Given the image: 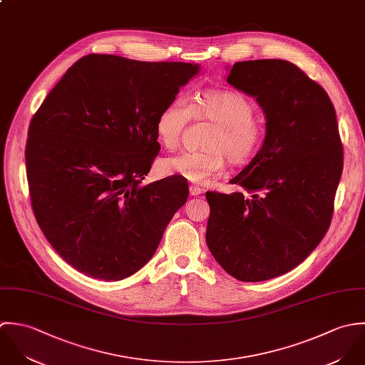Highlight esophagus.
<instances>
[{"label":"esophagus","instance_id":"obj_1","mask_svg":"<svg viewBox=\"0 0 365 365\" xmlns=\"http://www.w3.org/2000/svg\"><path fill=\"white\" fill-rule=\"evenodd\" d=\"M189 193H190V196H199V195L203 193V189L200 186H197V185H192L189 187Z\"/></svg>","mask_w":365,"mask_h":365}]
</instances>
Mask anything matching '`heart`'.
Instances as JSON below:
<instances>
[{
  "instance_id": "obj_1",
  "label": "heart",
  "mask_w": 365,
  "mask_h": 365,
  "mask_svg": "<svg viewBox=\"0 0 365 365\" xmlns=\"http://www.w3.org/2000/svg\"><path fill=\"white\" fill-rule=\"evenodd\" d=\"M203 118L216 124L206 140L205 150H182L160 160L162 175H178L189 182L206 183L224 169V153L232 163H247L259 150L264 127L254 118V107L235 91H207L199 94L190 106L176 97L158 114L155 134L168 149L179 144L189 120Z\"/></svg>"
}]
</instances>
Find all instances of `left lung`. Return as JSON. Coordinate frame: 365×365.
<instances>
[{
  "instance_id": "left-lung-1",
  "label": "left lung",
  "mask_w": 365,
  "mask_h": 365,
  "mask_svg": "<svg viewBox=\"0 0 365 365\" xmlns=\"http://www.w3.org/2000/svg\"><path fill=\"white\" fill-rule=\"evenodd\" d=\"M227 83L265 114V138L230 180L241 192H207L206 242L222 269L242 282L277 278L319 245L343 170L336 110L327 93L281 59L237 62Z\"/></svg>"
}]
</instances>
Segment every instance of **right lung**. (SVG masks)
Wrapping results in <instances>:
<instances>
[{
  "label": "right lung",
  "mask_w": 365,
  "mask_h": 365,
  "mask_svg": "<svg viewBox=\"0 0 365 365\" xmlns=\"http://www.w3.org/2000/svg\"><path fill=\"white\" fill-rule=\"evenodd\" d=\"M197 63L78 59L34 115L25 149L34 215L55 251L78 272L120 281L155 254L187 182L141 186L159 152L155 121Z\"/></svg>",
  "instance_id": "obj_1"
}]
</instances>
